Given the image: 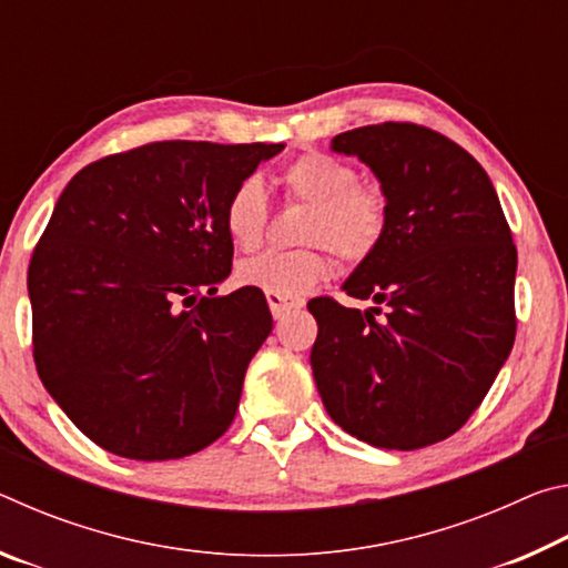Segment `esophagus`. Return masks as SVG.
<instances>
[{"mask_svg": "<svg viewBox=\"0 0 568 568\" xmlns=\"http://www.w3.org/2000/svg\"><path fill=\"white\" fill-rule=\"evenodd\" d=\"M267 305H271L273 318H283L285 313H291L293 307L301 305V301H291V297H283V295H273V293H267Z\"/></svg>", "mask_w": 568, "mask_h": 568, "instance_id": "obj_1", "label": "esophagus"}]
</instances>
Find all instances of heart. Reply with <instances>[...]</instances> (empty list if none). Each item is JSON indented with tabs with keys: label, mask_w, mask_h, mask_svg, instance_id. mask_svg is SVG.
I'll return each mask as SVG.
<instances>
[{
	"label": "heart",
	"mask_w": 568,
	"mask_h": 568,
	"mask_svg": "<svg viewBox=\"0 0 568 568\" xmlns=\"http://www.w3.org/2000/svg\"><path fill=\"white\" fill-rule=\"evenodd\" d=\"M287 195L311 205L301 240L311 247L263 253L237 267L240 283L265 295L301 297L331 275V247L345 263H361L381 245L388 225V200L373 182H361L353 162L331 152H305L281 172ZM225 230L237 250L261 247L267 200L257 178H245L225 203Z\"/></svg>",
	"instance_id": "obj_1"
}]
</instances>
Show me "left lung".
I'll return each instance as SVG.
<instances>
[{"mask_svg": "<svg viewBox=\"0 0 568 568\" xmlns=\"http://www.w3.org/2000/svg\"><path fill=\"white\" fill-rule=\"evenodd\" d=\"M331 150L373 170L388 225L343 283L376 307L307 303L315 386L328 416L365 444H438L480 406L514 348L511 230L486 170L440 132L368 124L335 134Z\"/></svg>", "mask_w": 568, "mask_h": 568, "instance_id": "obj_1", "label": "left lung"}]
</instances>
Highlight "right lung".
<instances>
[{
	"label": "right lung",
	"mask_w": 568,
	"mask_h": 568,
	"mask_svg": "<svg viewBox=\"0 0 568 568\" xmlns=\"http://www.w3.org/2000/svg\"><path fill=\"white\" fill-rule=\"evenodd\" d=\"M283 148L150 142L57 200L27 275L34 363L100 448L170 460L230 428L273 315L257 287L215 295L233 267L225 203Z\"/></svg>",
	"instance_id": "add662e5"
}]
</instances>
